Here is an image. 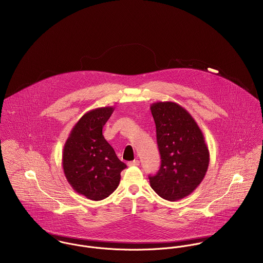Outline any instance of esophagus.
Returning <instances> with one entry per match:
<instances>
[{
	"instance_id": "34e87169",
	"label": "esophagus",
	"mask_w": 263,
	"mask_h": 263,
	"mask_svg": "<svg viewBox=\"0 0 263 263\" xmlns=\"http://www.w3.org/2000/svg\"><path fill=\"white\" fill-rule=\"evenodd\" d=\"M128 166H139L140 165V161L139 160H134V161H130L127 163Z\"/></svg>"
}]
</instances>
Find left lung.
<instances>
[{
	"mask_svg": "<svg viewBox=\"0 0 263 263\" xmlns=\"http://www.w3.org/2000/svg\"><path fill=\"white\" fill-rule=\"evenodd\" d=\"M151 112L156 123L161 167L149 176L151 187L162 198L176 201L189 195L203 180L210 152L198 124L181 105L155 102Z\"/></svg>",
	"mask_w": 263,
	"mask_h": 263,
	"instance_id": "left-lung-1",
	"label": "left lung"
}]
</instances>
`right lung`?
<instances>
[{"label": "right lung", "instance_id": "1", "mask_svg": "<svg viewBox=\"0 0 263 263\" xmlns=\"http://www.w3.org/2000/svg\"><path fill=\"white\" fill-rule=\"evenodd\" d=\"M112 106L85 113L72 128L63 150V169L73 189L91 200H102L117 188L126 168L102 135Z\"/></svg>", "mask_w": 263, "mask_h": 263}]
</instances>
